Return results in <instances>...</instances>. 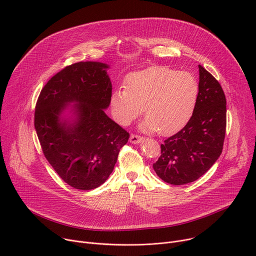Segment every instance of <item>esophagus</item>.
I'll list each match as a JSON object with an SVG mask.
<instances>
[{"label": "esophagus", "mask_w": 256, "mask_h": 256, "mask_svg": "<svg viewBox=\"0 0 256 256\" xmlns=\"http://www.w3.org/2000/svg\"><path fill=\"white\" fill-rule=\"evenodd\" d=\"M142 138H142L141 136L132 134H130V143H132V144H138V143H140V142L142 141Z\"/></svg>", "instance_id": "1"}]
</instances>
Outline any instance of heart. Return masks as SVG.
Wrapping results in <instances>:
<instances>
[{
	"label": "heart",
	"mask_w": 256,
	"mask_h": 256,
	"mask_svg": "<svg viewBox=\"0 0 256 256\" xmlns=\"http://www.w3.org/2000/svg\"><path fill=\"white\" fill-rule=\"evenodd\" d=\"M198 96L199 84L192 74L152 66L130 74L126 88L114 90L109 104L114 120L122 126L130 124L144 107V130L170 136L189 122Z\"/></svg>",
	"instance_id": "heart-1"
}]
</instances>
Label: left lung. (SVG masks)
Listing matches in <instances>:
<instances>
[{"label":"left lung","instance_id":"1","mask_svg":"<svg viewBox=\"0 0 256 256\" xmlns=\"http://www.w3.org/2000/svg\"><path fill=\"white\" fill-rule=\"evenodd\" d=\"M226 128V101L216 78L199 65V96L189 122L161 144L153 164L166 182L184 184L203 176L222 154Z\"/></svg>","mask_w":256,"mask_h":256}]
</instances>
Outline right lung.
Returning a JSON list of instances; mask_svg holds the SVG:
<instances>
[{"label": "right lung", "mask_w": 256, "mask_h": 256, "mask_svg": "<svg viewBox=\"0 0 256 256\" xmlns=\"http://www.w3.org/2000/svg\"><path fill=\"white\" fill-rule=\"evenodd\" d=\"M100 62H78L56 74L42 88L34 111V128L42 153L58 176L82 191L101 186L112 172L130 134L110 120L112 86ZM76 102L78 120L67 126L60 113Z\"/></svg>", "instance_id": "right-lung-1"}]
</instances>
